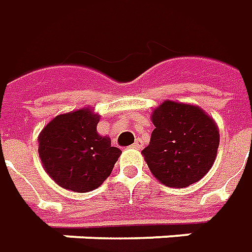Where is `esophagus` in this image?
Masks as SVG:
<instances>
[{
  "mask_svg": "<svg viewBox=\"0 0 252 252\" xmlns=\"http://www.w3.org/2000/svg\"><path fill=\"white\" fill-rule=\"evenodd\" d=\"M133 147H134L136 150H141V148L144 147V143H143V140H140V138H137V140H136V143L133 144Z\"/></svg>",
  "mask_w": 252,
  "mask_h": 252,
  "instance_id": "obj_1",
  "label": "esophagus"
}]
</instances>
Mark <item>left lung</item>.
Wrapping results in <instances>:
<instances>
[{
    "mask_svg": "<svg viewBox=\"0 0 252 252\" xmlns=\"http://www.w3.org/2000/svg\"><path fill=\"white\" fill-rule=\"evenodd\" d=\"M155 129L141 153L162 185L187 187L207 175L217 158L219 130L201 108L163 101L153 114Z\"/></svg>",
    "mask_w": 252,
    "mask_h": 252,
    "instance_id": "8db88e82",
    "label": "left lung"
}]
</instances>
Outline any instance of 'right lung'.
<instances>
[{
    "mask_svg": "<svg viewBox=\"0 0 252 252\" xmlns=\"http://www.w3.org/2000/svg\"><path fill=\"white\" fill-rule=\"evenodd\" d=\"M99 115L89 108L58 115L38 136L45 172L66 190L86 193L111 175L121 150L97 133Z\"/></svg>",
    "mask_w": 252,
    "mask_h": 252,
    "instance_id": "1",
    "label": "right lung"
}]
</instances>
